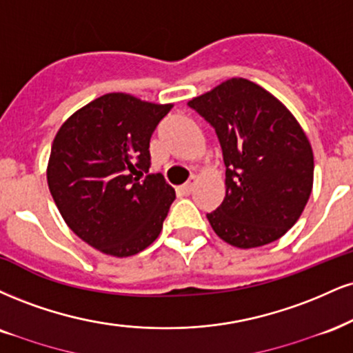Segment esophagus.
Wrapping results in <instances>:
<instances>
[{"label":"esophagus","mask_w":353,"mask_h":353,"mask_svg":"<svg viewBox=\"0 0 353 353\" xmlns=\"http://www.w3.org/2000/svg\"><path fill=\"white\" fill-rule=\"evenodd\" d=\"M195 182H197V177H195V176H190V179H189L188 182H185L184 185H181V192H182V194H185V195H189V194L192 192V190H194Z\"/></svg>","instance_id":"34e87169"}]
</instances>
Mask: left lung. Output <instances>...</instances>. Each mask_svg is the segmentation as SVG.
I'll list each match as a JSON object with an SVG mask.
<instances>
[{
    "label": "left lung",
    "instance_id": "1",
    "mask_svg": "<svg viewBox=\"0 0 353 353\" xmlns=\"http://www.w3.org/2000/svg\"><path fill=\"white\" fill-rule=\"evenodd\" d=\"M188 105L214 126L222 146L227 190L207 214L214 232L236 248L281 239L312 190V148L298 120L246 79L222 82Z\"/></svg>",
    "mask_w": 353,
    "mask_h": 353
}]
</instances>
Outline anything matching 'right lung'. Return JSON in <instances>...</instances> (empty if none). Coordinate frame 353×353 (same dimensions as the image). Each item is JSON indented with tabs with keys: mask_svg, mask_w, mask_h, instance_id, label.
<instances>
[{
	"mask_svg": "<svg viewBox=\"0 0 353 353\" xmlns=\"http://www.w3.org/2000/svg\"><path fill=\"white\" fill-rule=\"evenodd\" d=\"M171 108L107 93L55 134L49 190L70 230L101 253L133 256L159 236L176 192L161 174H148L150 139Z\"/></svg>",
	"mask_w": 353,
	"mask_h": 353,
	"instance_id": "right-lung-1",
	"label": "right lung"
}]
</instances>
